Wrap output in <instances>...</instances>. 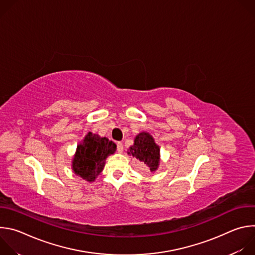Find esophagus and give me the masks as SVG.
Here are the masks:
<instances>
[{
	"instance_id": "1",
	"label": "esophagus",
	"mask_w": 255,
	"mask_h": 255,
	"mask_svg": "<svg viewBox=\"0 0 255 255\" xmlns=\"http://www.w3.org/2000/svg\"><path fill=\"white\" fill-rule=\"evenodd\" d=\"M123 149H124L123 144L121 142H117V151L119 153H121V152H123Z\"/></svg>"
}]
</instances>
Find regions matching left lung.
<instances>
[{"label":"left lung","instance_id":"obj_1","mask_svg":"<svg viewBox=\"0 0 255 255\" xmlns=\"http://www.w3.org/2000/svg\"><path fill=\"white\" fill-rule=\"evenodd\" d=\"M159 151V146L153 137L147 132H141L135 137L134 144L128 149V154L143 162L150 171H155L160 161Z\"/></svg>","mask_w":255,"mask_h":255}]
</instances>
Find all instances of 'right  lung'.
<instances>
[{
    "mask_svg": "<svg viewBox=\"0 0 255 255\" xmlns=\"http://www.w3.org/2000/svg\"><path fill=\"white\" fill-rule=\"evenodd\" d=\"M116 144L106 137L89 132L77 147L72 159V170L88 181H94L102 172L106 158L116 151Z\"/></svg>",
    "mask_w": 255,
    "mask_h": 255,
    "instance_id": "add662e5",
    "label": "right lung"
}]
</instances>
